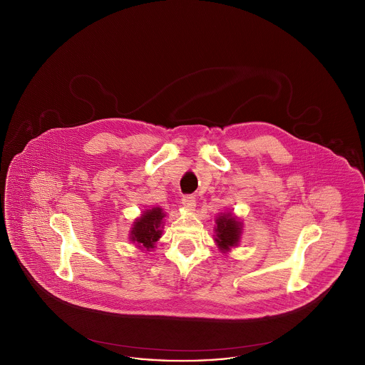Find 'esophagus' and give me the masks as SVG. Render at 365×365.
<instances>
[{
	"label": "esophagus",
	"instance_id": "34e87169",
	"mask_svg": "<svg viewBox=\"0 0 365 365\" xmlns=\"http://www.w3.org/2000/svg\"><path fill=\"white\" fill-rule=\"evenodd\" d=\"M182 204H183V207H185V208L189 209V210H192L194 207H195V197H194V195H191V194L185 195V197L182 198Z\"/></svg>",
	"mask_w": 365,
	"mask_h": 365
}]
</instances>
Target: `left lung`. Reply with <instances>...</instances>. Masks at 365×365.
Instances as JSON below:
<instances>
[{
	"label": "left lung",
	"instance_id": "8db88e82",
	"mask_svg": "<svg viewBox=\"0 0 365 365\" xmlns=\"http://www.w3.org/2000/svg\"><path fill=\"white\" fill-rule=\"evenodd\" d=\"M216 238L215 241L222 250H228L235 246L240 241L241 235V223L234 217L231 212L226 215H220L216 219Z\"/></svg>",
	"mask_w": 365,
	"mask_h": 365
}]
</instances>
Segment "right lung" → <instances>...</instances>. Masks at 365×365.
Returning a JSON list of instances; mask_svg holds the SVG:
<instances>
[{
    "label": "right lung",
    "mask_w": 365,
    "mask_h": 365,
    "mask_svg": "<svg viewBox=\"0 0 365 365\" xmlns=\"http://www.w3.org/2000/svg\"><path fill=\"white\" fill-rule=\"evenodd\" d=\"M163 217V209H148L133 227L131 241L139 243V247H146V250L155 247V242L161 237Z\"/></svg>",
    "instance_id": "1"
}]
</instances>
